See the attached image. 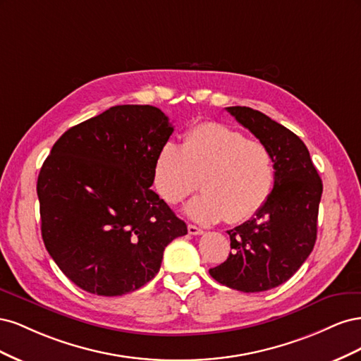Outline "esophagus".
<instances>
[{
    "label": "esophagus",
    "mask_w": 361,
    "mask_h": 361,
    "mask_svg": "<svg viewBox=\"0 0 361 361\" xmlns=\"http://www.w3.org/2000/svg\"><path fill=\"white\" fill-rule=\"evenodd\" d=\"M188 233H190V235H202V233H203V231H202L200 227H197V226L188 224Z\"/></svg>",
    "instance_id": "1"
}]
</instances>
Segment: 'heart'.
Masks as SVG:
<instances>
[{
  "mask_svg": "<svg viewBox=\"0 0 361 361\" xmlns=\"http://www.w3.org/2000/svg\"><path fill=\"white\" fill-rule=\"evenodd\" d=\"M274 178V161L262 141L215 122L190 129L180 147L162 145L154 162L155 190L169 204L182 203L199 180L203 192L187 214L204 224L248 220L268 202Z\"/></svg>",
  "mask_w": 361,
  "mask_h": 361,
  "instance_id": "obj_1",
  "label": "heart"
}]
</instances>
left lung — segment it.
I'll list each match as a JSON object with an SVG mask.
<instances>
[{"label":"left lung","instance_id":"1","mask_svg":"<svg viewBox=\"0 0 361 361\" xmlns=\"http://www.w3.org/2000/svg\"><path fill=\"white\" fill-rule=\"evenodd\" d=\"M274 161V188L251 220L228 231L232 251L209 274L241 292H264L289 280L309 257L318 231L322 180L309 149L292 130L248 106H227Z\"/></svg>","mask_w":361,"mask_h":361}]
</instances>
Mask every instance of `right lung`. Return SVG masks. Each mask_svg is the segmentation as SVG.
<instances>
[{
    "instance_id": "add662e5",
    "label": "right lung",
    "mask_w": 361,
    "mask_h": 361,
    "mask_svg": "<svg viewBox=\"0 0 361 361\" xmlns=\"http://www.w3.org/2000/svg\"><path fill=\"white\" fill-rule=\"evenodd\" d=\"M173 133L152 105H116L68 129L37 179L42 238L76 286L102 297L154 279L187 224L152 191L158 150Z\"/></svg>"
}]
</instances>
